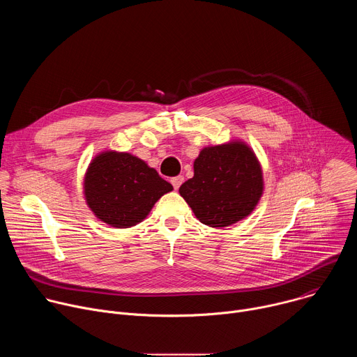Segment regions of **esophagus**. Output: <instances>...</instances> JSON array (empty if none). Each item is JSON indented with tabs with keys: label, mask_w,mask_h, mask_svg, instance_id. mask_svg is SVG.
I'll return each mask as SVG.
<instances>
[{
	"label": "esophagus",
	"mask_w": 357,
	"mask_h": 357,
	"mask_svg": "<svg viewBox=\"0 0 357 357\" xmlns=\"http://www.w3.org/2000/svg\"><path fill=\"white\" fill-rule=\"evenodd\" d=\"M171 183H172V186H174V189L175 190H178L179 189V186L183 183V176L182 175H178V176H174L172 179H171Z\"/></svg>",
	"instance_id": "obj_1"
}]
</instances>
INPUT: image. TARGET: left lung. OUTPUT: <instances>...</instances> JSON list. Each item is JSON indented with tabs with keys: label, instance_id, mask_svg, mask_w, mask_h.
Instances as JSON below:
<instances>
[{
	"label": "left lung",
	"instance_id": "left-lung-1",
	"mask_svg": "<svg viewBox=\"0 0 357 357\" xmlns=\"http://www.w3.org/2000/svg\"><path fill=\"white\" fill-rule=\"evenodd\" d=\"M193 172L179 193L195 216L211 227H226L247 218L263 195L260 162L241 141L203 148Z\"/></svg>",
	"mask_w": 357,
	"mask_h": 357
}]
</instances>
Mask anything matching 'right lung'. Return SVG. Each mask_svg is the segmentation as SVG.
I'll return each instance as SVG.
<instances>
[{
  "label": "right lung",
  "mask_w": 357,
  "mask_h": 357,
  "mask_svg": "<svg viewBox=\"0 0 357 357\" xmlns=\"http://www.w3.org/2000/svg\"><path fill=\"white\" fill-rule=\"evenodd\" d=\"M174 188L154 168L128 152L98 154L84 175V197L97 219L116 229L142 222Z\"/></svg>",
  "instance_id": "1"
}]
</instances>
